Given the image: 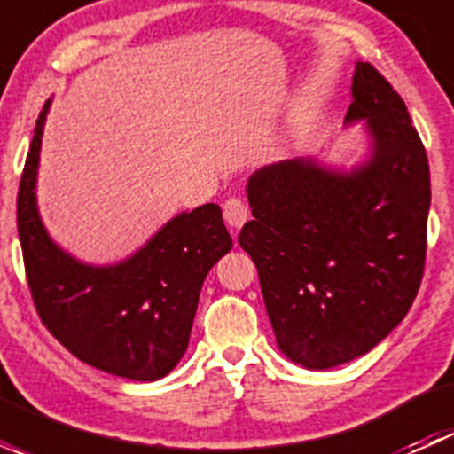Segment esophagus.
<instances>
[{
  "label": "esophagus",
  "mask_w": 454,
  "mask_h": 454,
  "mask_svg": "<svg viewBox=\"0 0 454 454\" xmlns=\"http://www.w3.org/2000/svg\"><path fill=\"white\" fill-rule=\"evenodd\" d=\"M248 217H250L248 206H246L239 198H231L223 201V219H226V223L231 226L232 232L239 231V228L248 222Z\"/></svg>",
  "instance_id": "34e87169"
}]
</instances>
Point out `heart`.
Returning a JSON list of instances; mask_svg holds the SVG:
<instances>
[{"mask_svg":"<svg viewBox=\"0 0 454 454\" xmlns=\"http://www.w3.org/2000/svg\"><path fill=\"white\" fill-rule=\"evenodd\" d=\"M292 136H294V129H290V131H287V138H292Z\"/></svg>","mask_w":454,"mask_h":454,"instance_id":"obj_1","label":"heart"}]
</instances>
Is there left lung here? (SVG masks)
<instances>
[{"mask_svg":"<svg viewBox=\"0 0 454 454\" xmlns=\"http://www.w3.org/2000/svg\"><path fill=\"white\" fill-rule=\"evenodd\" d=\"M345 125L364 122L354 167L316 158L250 176L253 256L277 345L305 369H333L382 342L413 305L426 259L428 158L404 100L371 63H356Z\"/></svg>","mask_w":454,"mask_h":454,"instance_id":"8db88e82","label":"left lung"}]
</instances>
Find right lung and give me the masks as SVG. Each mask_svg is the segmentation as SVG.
<instances>
[{
	"mask_svg": "<svg viewBox=\"0 0 454 454\" xmlns=\"http://www.w3.org/2000/svg\"><path fill=\"white\" fill-rule=\"evenodd\" d=\"M36 118L17 195V231L35 308L48 332L90 367L136 382L176 369L189 347L201 283L231 253L217 204L168 219L142 248L114 265L83 263L45 231L36 206L41 138Z\"/></svg>",
	"mask_w": 454,
	"mask_h": 454,
	"instance_id": "add662e5",
	"label": "right lung"
}]
</instances>
